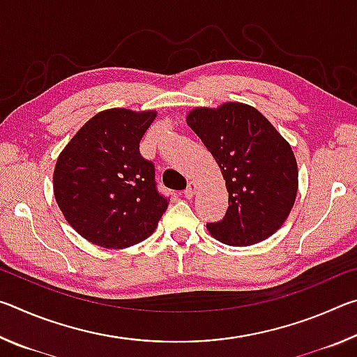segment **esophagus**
<instances>
[{
    "mask_svg": "<svg viewBox=\"0 0 357 357\" xmlns=\"http://www.w3.org/2000/svg\"><path fill=\"white\" fill-rule=\"evenodd\" d=\"M197 189H198V184L195 183V181H190L189 185H187L185 190H184V197H185V198H192L193 195H195Z\"/></svg>",
    "mask_w": 357,
    "mask_h": 357,
    "instance_id": "1",
    "label": "esophagus"
}]
</instances>
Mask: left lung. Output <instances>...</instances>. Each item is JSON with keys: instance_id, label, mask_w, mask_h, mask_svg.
Masks as SVG:
<instances>
[{"instance_id": "obj_1", "label": "left lung", "mask_w": 357, "mask_h": 357, "mask_svg": "<svg viewBox=\"0 0 357 357\" xmlns=\"http://www.w3.org/2000/svg\"><path fill=\"white\" fill-rule=\"evenodd\" d=\"M187 124L219 164L228 190L227 214L208 223V231L234 247L273 236L298 195V162L289 143L255 107L241 102L193 108Z\"/></svg>"}]
</instances>
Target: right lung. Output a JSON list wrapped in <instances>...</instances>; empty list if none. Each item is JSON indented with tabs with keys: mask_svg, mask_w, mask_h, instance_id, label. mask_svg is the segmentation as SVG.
Wrapping results in <instances>:
<instances>
[{
	"mask_svg": "<svg viewBox=\"0 0 357 357\" xmlns=\"http://www.w3.org/2000/svg\"><path fill=\"white\" fill-rule=\"evenodd\" d=\"M155 116V110L99 112L58 155L55 200L69 225L94 245L119 250L142 243L168 208L155 189L154 165L140 154Z\"/></svg>",
	"mask_w": 357,
	"mask_h": 357,
	"instance_id": "obj_1",
	"label": "right lung"
}]
</instances>
